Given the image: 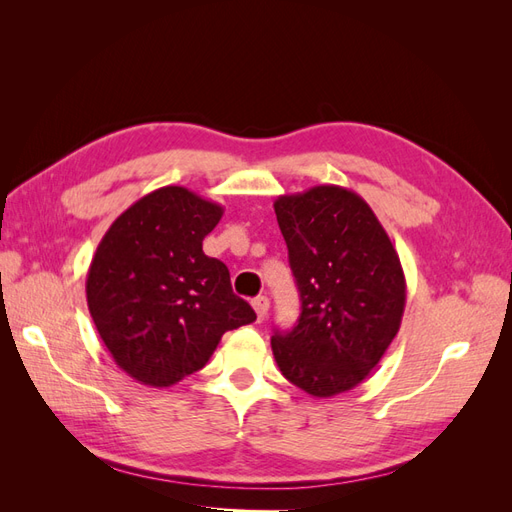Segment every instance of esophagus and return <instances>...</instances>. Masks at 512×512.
<instances>
[{
    "instance_id": "obj_1",
    "label": "esophagus",
    "mask_w": 512,
    "mask_h": 512,
    "mask_svg": "<svg viewBox=\"0 0 512 512\" xmlns=\"http://www.w3.org/2000/svg\"><path fill=\"white\" fill-rule=\"evenodd\" d=\"M252 305H254V312H256V316H258V320H265L267 318V314H269V299L267 297H256L254 301H252Z\"/></svg>"
}]
</instances>
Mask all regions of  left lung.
I'll use <instances>...</instances> for the list:
<instances>
[{
  "mask_svg": "<svg viewBox=\"0 0 512 512\" xmlns=\"http://www.w3.org/2000/svg\"><path fill=\"white\" fill-rule=\"evenodd\" d=\"M301 297L271 348L286 380L314 397L361 384L395 339L406 277L376 213L352 190L316 185L273 203Z\"/></svg>",
  "mask_w": 512,
  "mask_h": 512,
  "instance_id": "8db88e82",
  "label": "left lung"
}]
</instances>
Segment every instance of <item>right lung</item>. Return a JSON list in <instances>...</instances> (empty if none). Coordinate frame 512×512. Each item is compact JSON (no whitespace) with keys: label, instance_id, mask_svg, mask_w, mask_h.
I'll return each instance as SVG.
<instances>
[{"label":"right lung","instance_id":"obj_1","mask_svg":"<svg viewBox=\"0 0 512 512\" xmlns=\"http://www.w3.org/2000/svg\"><path fill=\"white\" fill-rule=\"evenodd\" d=\"M224 209L166 185L123 211L87 273V305L115 363L166 389L203 369L226 331L256 320L228 267L203 252Z\"/></svg>","mask_w":512,"mask_h":512}]
</instances>
